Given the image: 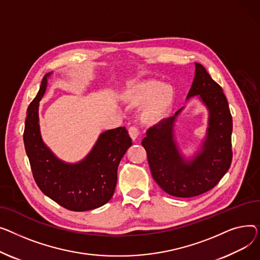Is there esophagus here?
<instances>
[{
  "mask_svg": "<svg viewBox=\"0 0 260 260\" xmlns=\"http://www.w3.org/2000/svg\"><path fill=\"white\" fill-rule=\"evenodd\" d=\"M128 132H129V135H130V137L132 139V141H135L137 137H139V135H140V132H139V130H137L136 127H130Z\"/></svg>",
  "mask_w": 260,
  "mask_h": 260,
  "instance_id": "1",
  "label": "esophagus"
}]
</instances>
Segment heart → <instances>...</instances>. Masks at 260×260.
Returning <instances> with one entry per match:
<instances>
[{
	"mask_svg": "<svg viewBox=\"0 0 260 260\" xmlns=\"http://www.w3.org/2000/svg\"><path fill=\"white\" fill-rule=\"evenodd\" d=\"M123 100L133 107H140L139 119L144 125L156 126L170 116L175 90L170 84H161L156 80H145L127 87Z\"/></svg>",
	"mask_w": 260,
	"mask_h": 260,
	"instance_id": "b5f03b06",
	"label": "heart"
}]
</instances>
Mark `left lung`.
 Returning <instances> with one entry per match:
<instances>
[{
  "mask_svg": "<svg viewBox=\"0 0 260 260\" xmlns=\"http://www.w3.org/2000/svg\"><path fill=\"white\" fill-rule=\"evenodd\" d=\"M194 96L209 113L205 140L195 155L191 158L184 156L174 134L175 121L185 107L161 124L150 128L142 142L156 184L175 197H194L214 188L232 161L233 124L226 98L221 87L198 63H195L187 101Z\"/></svg>",
  "mask_w": 260,
  "mask_h": 260,
  "instance_id": "left-lung-1",
  "label": "left lung"
}]
</instances>
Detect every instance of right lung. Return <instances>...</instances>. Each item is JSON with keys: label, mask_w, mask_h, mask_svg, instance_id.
I'll use <instances>...</instances> for the list:
<instances>
[{"label": "right lung", "mask_w": 260, "mask_h": 260, "mask_svg": "<svg viewBox=\"0 0 260 260\" xmlns=\"http://www.w3.org/2000/svg\"><path fill=\"white\" fill-rule=\"evenodd\" d=\"M52 72L46 74L30 103L25 120L24 145L41 191L59 206L75 212L93 210L108 203L117 181V167L132 141L125 127L107 130L89 153L78 162L59 159L43 142L39 106Z\"/></svg>", "instance_id": "right-lung-1"}]
</instances>
